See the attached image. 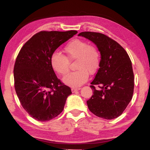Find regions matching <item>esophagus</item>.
I'll use <instances>...</instances> for the list:
<instances>
[{"label": "esophagus", "instance_id": "34e87169", "mask_svg": "<svg viewBox=\"0 0 150 150\" xmlns=\"http://www.w3.org/2000/svg\"><path fill=\"white\" fill-rule=\"evenodd\" d=\"M79 90H80V88H75V87L71 88V91H72L73 93H75L76 91H79Z\"/></svg>", "mask_w": 150, "mask_h": 150}]
</instances>
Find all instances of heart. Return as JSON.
<instances>
[{"label": "heart", "instance_id": "obj_1", "mask_svg": "<svg viewBox=\"0 0 150 150\" xmlns=\"http://www.w3.org/2000/svg\"><path fill=\"white\" fill-rule=\"evenodd\" d=\"M67 56L59 52H54L51 55L50 63L54 71L65 75L69 71L70 61H76L78 69L67 75L63 79V83L72 87H78L86 83L89 73L94 75L99 69L101 54L99 50L85 40L74 39L64 47Z\"/></svg>", "mask_w": 150, "mask_h": 150}]
</instances>
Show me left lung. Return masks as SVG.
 <instances>
[{"instance_id":"left-lung-1","label":"left lung","mask_w":150,"mask_h":150,"mask_svg":"<svg viewBox=\"0 0 150 150\" xmlns=\"http://www.w3.org/2000/svg\"><path fill=\"white\" fill-rule=\"evenodd\" d=\"M81 35L92 41L101 54L99 69L90 86L93 95L87 101L89 110L98 117L111 120L122 114L134 93V73L126 50L106 35L83 32ZM98 85L100 90L94 87Z\"/></svg>"}]
</instances>
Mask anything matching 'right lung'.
<instances>
[{"mask_svg": "<svg viewBox=\"0 0 150 150\" xmlns=\"http://www.w3.org/2000/svg\"><path fill=\"white\" fill-rule=\"evenodd\" d=\"M77 33L41 31L20 50L14 67V88L22 107L38 121H49L64 108L70 87L55 75L50 63L57 48Z\"/></svg>", "mask_w": 150, "mask_h": 150, "instance_id": "right-lung-1", "label": "right lung"}]
</instances>
